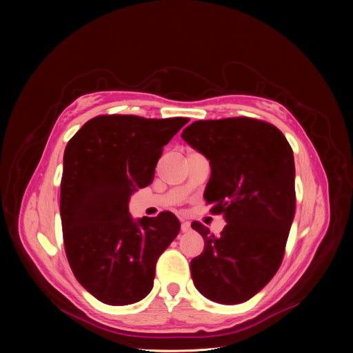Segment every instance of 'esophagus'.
<instances>
[{
    "label": "esophagus",
    "instance_id": "esophagus-1",
    "mask_svg": "<svg viewBox=\"0 0 353 353\" xmlns=\"http://www.w3.org/2000/svg\"><path fill=\"white\" fill-rule=\"evenodd\" d=\"M192 230V223L190 221H181V232H184V233H188V232H190Z\"/></svg>",
    "mask_w": 353,
    "mask_h": 353
}]
</instances>
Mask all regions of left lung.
<instances>
[{
	"mask_svg": "<svg viewBox=\"0 0 353 353\" xmlns=\"http://www.w3.org/2000/svg\"><path fill=\"white\" fill-rule=\"evenodd\" d=\"M181 139L209 159L205 200L228 223L219 237L192 223L205 239L193 283L213 302L243 303L282 263L296 203L292 147L279 128L249 117L199 120Z\"/></svg>",
	"mask_w": 353,
	"mask_h": 353,
	"instance_id": "obj_1",
	"label": "left lung"
}]
</instances>
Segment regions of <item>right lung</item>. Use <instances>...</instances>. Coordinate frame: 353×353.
Returning a JSON list of instances; mask_svg holds the SVG:
<instances>
[{
    "label": "right lung",
    "mask_w": 353,
    "mask_h": 353,
    "mask_svg": "<svg viewBox=\"0 0 353 353\" xmlns=\"http://www.w3.org/2000/svg\"><path fill=\"white\" fill-rule=\"evenodd\" d=\"M188 121L99 116L65 147L60 194L65 254L80 285L105 305L144 299L159 256L180 232L172 212L134 220L128 200L152 184L163 147Z\"/></svg>",
    "instance_id": "add662e5"
}]
</instances>
